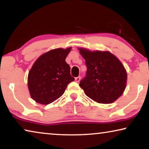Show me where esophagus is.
Instances as JSON below:
<instances>
[{
  "mask_svg": "<svg viewBox=\"0 0 149 149\" xmlns=\"http://www.w3.org/2000/svg\"><path fill=\"white\" fill-rule=\"evenodd\" d=\"M80 79H81L80 77H75L74 80L76 82H79V81H80Z\"/></svg>",
  "mask_w": 149,
  "mask_h": 149,
  "instance_id": "esophagus-1",
  "label": "esophagus"
}]
</instances>
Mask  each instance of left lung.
Listing matches in <instances>:
<instances>
[{
    "label": "left lung",
    "instance_id": "left-lung-1",
    "mask_svg": "<svg viewBox=\"0 0 149 149\" xmlns=\"http://www.w3.org/2000/svg\"><path fill=\"white\" fill-rule=\"evenodd\" d=\"M78 49L87 68L86 77L79 83L86 95L101 104L117 100L125 91L127 78L121 61L108 51Z\"/></svg>",
    "mask_w": 149,
    "mask_h": 149
}]
</instances>
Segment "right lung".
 I'll return each mask as SVG.
<instances>
[{
    "mask_svg": "<svg viewBox=\"0 0 149 149\" xmlns=\"http://www.w3.org/2000/svg\"><path fill=\"white\" fill-rule=\"evenodd\" d=\"M72 47L58 48L41 55L32 65L28 76L30 96L36 102L46 105L62 96L67 85L74 81L66 62Z\"/></svg>",
    "mask_w": 149,
    "mask_h": 149,
    "instance_id": "obj_1",
    "label": "right lung"
}]
</instances>
